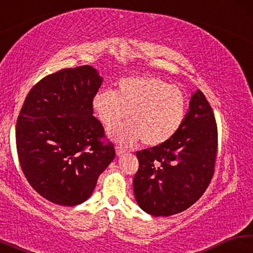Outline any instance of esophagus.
<instances>
[{
  "label": "esophagus",
  "instance_id": "34e87169",
  "mask_svg": "<svg viewBox=\"0 0 253 253\" xmlns=\"http://www.w3.org/2000/svg\"><path fill=\"white\" fill-rule=\"evenodd\" d=\"M127 152L125 151V149H124L123 147H117V149H116V154H117V156H119V157H121V156H123V155H125V154H126Z\"/></svg>",
  "mask_w": 253,
  "mask_h": 253
}]
</instances>
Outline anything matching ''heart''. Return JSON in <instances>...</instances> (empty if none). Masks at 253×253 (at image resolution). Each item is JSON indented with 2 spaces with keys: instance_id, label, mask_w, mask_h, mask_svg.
<instances>
[{
  "instance_id": "1",
  "label": "heart",
  "mask_w": 253,
  "mask_h": 253,
  "mask_svg": "<svg viewBox=\"0 0 253 253\" xmlns=\"http://www.w3.org/2000/svg\"><path fill=\"white\" fill-rule=\"evenodd\" d=\"M185 93L176 85L151 76L127 77L119 80L116 92L98 91L92 108L116 142L132 145L142 139L145 146L154 147L168 142L181 127L186 115Z\"/></svg>"
}]
</instances>
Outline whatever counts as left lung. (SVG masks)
Wrapping results in <instances>:
<instances>
[{"instance_id":"1","label":"left lung","mask_w":253,"mask_h":253,"mask_svg":"<svg viewBox=\"0 0 253 253\" xmlns=\"http://www.w3.org/2000/svg\"><path fill=\"white\" fill-rule=\"evenodd\" d=\"M216 152L215 117L198 90L172 138L136 153L139 168L132 186L139 208L154 216L173 215L190 208L211 182Z\"/></svg>"}]
</instances>
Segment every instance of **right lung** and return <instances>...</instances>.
<instances>
[{
  "mask_svg": "<svg viewBox=\"0 0 253 253\" xmlns=\"http://www.w3.org/2000/svg\"><path fill=\"white\" fill-rule=\"evenodd\" d=\"M101 84L91 66L62 69L34 84L21 108L15 129L21 169L30 185L54 204L88 200L116 155L92 116Z\"/></svg>",
  "mask_w": 253,
  "mask_h": 253,
  "instance_id": "right-lung-1",
  "label": "right lung"
}]
</instances>
